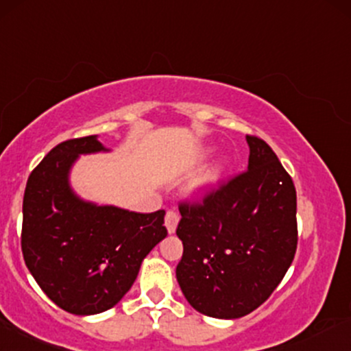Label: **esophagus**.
Returning <instances> with one entry per match:
<instances>
[{
	"mask_svg": "<svg viewBox=\"0 0 351 351\" xmlns=\"http://www.w3.org/2000/svg\"><path fill=\"white\" fill-rule=\"evenodd\" d=\"M180 222V214L176 209H168L167 210V216H165V226H167V229L170 234L176 230V226H178Z\"/></svg>",
	"mask_w": 351,
	"mask_h": 351,
	"instance_id": "obj_1",
	"label": "esophagus"
}]
</instances>
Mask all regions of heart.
<instances>
[{
    "label": "heart",
    "instance_id": "obj_1",
    "mask_svg": "<svg viewBox=\"0 0 351 351\" xmlns=\"http://www.w3.org/2000/svg\"><path fill=\"white\" fill-rule=\"evenodd\" d=\"M222 173H223V165L221 163V165H217V167H214L213 170H209L204 176H201V180L194 184V189L202 193V191H206V189L216 186L217 181L221 180Z\"/></svg>",
    "mask_w": 351,
    "mask_h": 351
}]
</instances>
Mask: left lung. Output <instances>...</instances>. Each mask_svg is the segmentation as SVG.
<instances>
[{
    "instance_id": "8db88e82",
    "label": "left lung",
    "mask_w": 351,
    "mask_h": 351,
    "mask_svg": "<svg viewBox=\"0 0 351 351\" xmlns=\"http://www.w3.org/2000/svg\"><path fill=\"white\" fill-rule=\"evenodd\" d=\"M248 170L181 202L176 280L201 314L239 319L276 289L298 248L296 188L267 142L247 135Z\"/></svg>"
}]
</instances>
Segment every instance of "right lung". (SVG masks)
Returning <instances> with one entry per match:
<instances>
[{"label": "right lung", "mask_w": 351, "mask_h": 351, "mask_svg": "<svg viewBox=\"0 0 351 351\" xmlns=\"http://www.w3.org/2000/svg\"><path fill=\"white\" fill-rule=\"evenodd\" d=\"M106 150L96 135L58 143L34 168L24 191V261L50 301L70 314L116 306L142 260L167 237L163 209L141 214L98 206L70 188V168L80 155Z\"/></svg>", "instance_id": "1"}]
</instances>
